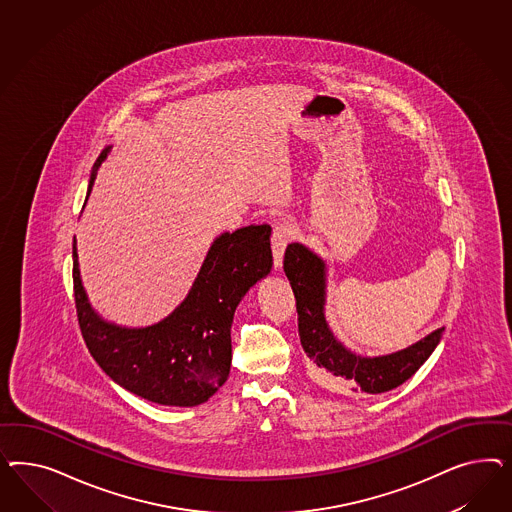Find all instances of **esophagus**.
<instances>
[{
    "label": "esophagus",
    "instance_id": "1",
    "mask_svg": "<svg viewBox=\"0 0 512 512\" xmlns=\"http://www.w3.org/2000/svg\"><path fill=\"white\" fill-rule=\"evenodd\" d=\"M293 227L289 223H279L272 233V253H274V268L281 270L283 266V253L293 240Z\"/></svg>",
    "mask_w": 512,
    "mask_h": 512
}]
</instances>
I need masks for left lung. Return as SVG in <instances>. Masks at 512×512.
<instances>
[{"mask_svg":"<svg viewBox=\"0 0 512 512\" xmlns=\"http://www.w3.org/2000/svg\"><path fill=\"white\" fill-rule=\"evenodd\" d=\"M283 270L295 293L300 343L323 385L366 394L388 392L415 375L443 336L445 328H437L424 340L392 355L373 358L355 355L334 338L326 325L323 259L295 242L285 249Z\"/></svg>","mask_w":512,"mask_h":512,"instance_id":"1","label":"left lung"}]
</instances>
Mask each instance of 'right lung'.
<instances>
[{"instance_id": "right-lung-1", "label": "right lung", "mask_w": 512, "mask_h": 512, "mask_svg": "<svg viewBox=\"0 0 512 512\" xmlns=\"http://www.w3.org/2000/svg\"><path fill=\"white\" fill-rule=\"evenodd\" d=\"M93 165L88 195L97 169ZM270 225H249L217 236L186 300L157 325L125 328L92 310L73 244L78 325L88 351L114 383L148 402L193 407L208 402L231 372V325L240 300L272 268Z\"/></svg>"}]
</instances>
